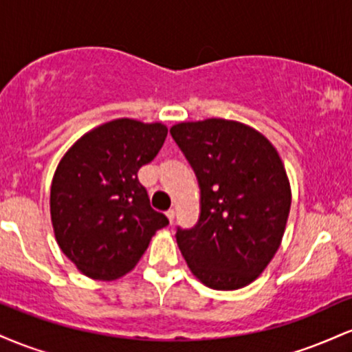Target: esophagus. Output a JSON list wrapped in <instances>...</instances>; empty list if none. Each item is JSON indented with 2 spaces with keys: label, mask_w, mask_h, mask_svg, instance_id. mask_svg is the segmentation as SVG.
<instances>
[{
  "label": "esophagus",
  "mask_w": 352,
  "mask_h": 352,
  "mask_svg": "<svg viewBox=\"0 0 352 352\" xmlns=\"http://www.w3.org/2000/svg\"><path fill=\"white\" fill-rule=\"evenodd\" d=\"M165 215H167V218H168V220H170V223H172L173 218H175V210H173V208L167 210V213H165Z\"/></svg>",
  "instance_id": "34e87169"
}]
</instances>
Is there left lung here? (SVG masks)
<instances>
[{
    "mask_svg": "<svg viewBox=\"0 0 352 352\" xmlns=\"http://www.w3.org/2000/svg\"><path fill=\"white\" fill-rule=\"evenodd\" d=\"M170 134L201 190L199 223L177 232L190 272L212 289L256 280L280 248L292 207L288 173L274 145L238 120L180 122Z\"/></svg>",
    "mask_w": 352,
    "mask_h": 352,
    "instance_id": "8db88e82",
    "label": "left lung"
}]
</instances>
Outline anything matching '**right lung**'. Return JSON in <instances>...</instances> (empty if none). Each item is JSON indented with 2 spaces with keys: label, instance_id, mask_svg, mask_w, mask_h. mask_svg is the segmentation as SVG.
<instances>
[{
  "label": "right lung",
  "instance_id": "right-lung-1",
  "mask_svg": "<svg viewBox=\"0 0 352 352\" xmlns=\"http://www.w3.org/2000/svg\"><path fill=\"white\" fill-rule=\"evenodd\" d=\"M167 125L129 117L91 129L67 148L51 184V223L63 253L87 278L114 281L140 260L164 213L137 172L165 142Z\"/></svg>",
  "mask_w": 352,
  "mask_h": 352
}]
</instances>
